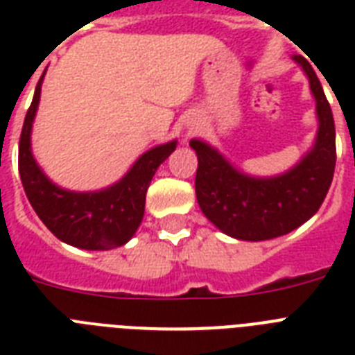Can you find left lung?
Segmentation results:
<instances>
[{"label": "left lung", "mask_w": 355, "mask_h": 355, "mask_svg": "<svg viewBox=\"0 0 355 355\" xmlns=\"http://www.w3.org/2000/svg\"><path fill=\"white\" fill-rule=\"evenodd\" d=\"M293 60L304 69L315 97L319 128L313 147L276 177H250L202 139H191L197 153L195 193L200 210L227 236L243 241H265L286 236L311 219L330 189L336 169V125L311 64L300 55Z\"/></svg>", "instance_id": "obj_1"}]
</instances>
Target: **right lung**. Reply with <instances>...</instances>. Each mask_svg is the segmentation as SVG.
<instances>
[{"instance_id":"1","label":"right lung","mask_w":355,"mask_h":355,"mask_svg":"<svg viewBox=\"0 0 355 355\" xmlns=\"http://www.w3.org/2000/svg\"><path fill=\"white\" fill-rule=\"evenodd\" d=\"M42 80L44 77L36 85L19 136L18 169L25 195L36 216L60 241L85 250L121 247L138 230L150 180L162 162L177 149V139L144 153L127 175L108 188L97 191L60 188L46 177L31 149V130L40 103Z\"/></svg>"}]
</instances>
